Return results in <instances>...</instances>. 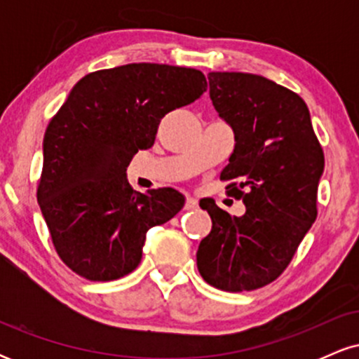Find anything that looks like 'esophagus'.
Instances as JSON below:
<instances>
[{
	"mask_svg": "<svg viewBox=\"0 0 359 359\" xmlns=\"http://www.w3.org/2000/svg\"><path fill=\"white\" fill-rule=\"evenodd\" d=\"M197 199H194V197H191V196H187V199H185V209H187V211H192V209H196L197 208Z\"/></svg>",
	"mask_w": 359,
	"mask_h": 359,
	"instance_id": "obj_1",
	"label": "esophagus"
}]
</instances>
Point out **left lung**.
Instances as JSON below:
<instances>
[{
  "label": "left lung",
  "mask_w": 359,
  "mask_h": 359,
  "mask_svg": "<svg viewBox=\"0 0 359 359\" xmlns=\"http://www.w3.org/2000/svg\"><path fill=\"white\" fill-rule=\"evenodd\" d=\"M208 79L236 142L221 180L246 211L238 217L212 199L201 204L212 229L197 250V269L219 290H255L282 275L316 221L324 154L299 94L257 74L209 72Z\"/></svg>",
  "instance_id": "8db88e82"
}]
</instances>
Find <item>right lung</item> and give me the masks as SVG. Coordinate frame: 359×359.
<instances>
[{"label": "right lung", "instance_id": "obj_1", "mask_svg": "<svg viewBox=\"0 0 359 359\" xmlns=\"http://www.w3.org/2000/svg\"><path fill=\"white\" fill-rule=\"evenodd\" d=\"M208 88L197 69L126 64L90 72L74 86L43 137L36 199L65 265L93 282L131 273L147 231L184 208L174 189H131L126 167L154 145L167 113Z\"/></svg>", "mask_w": 359, "mask_h": 359}]
</instances>
